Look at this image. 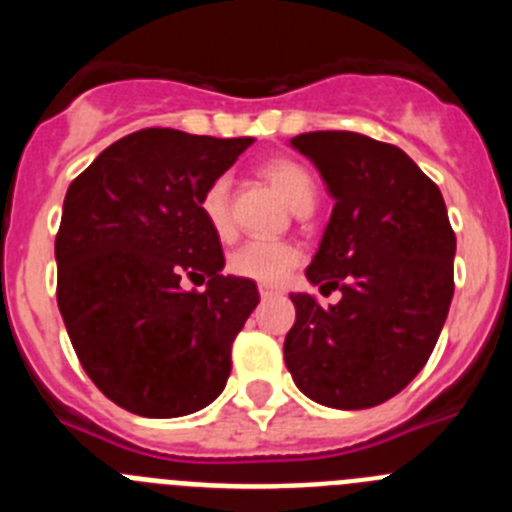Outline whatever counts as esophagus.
<instances>
[{
    "label": "esophagus",
    "instance_id": "obj_1",
    "mask_svg": "<svg viewBox=\"0 0 512 512\" xmlns=\"http://www.w3.org/2000/svg\"><path fill=\"white\" fill-rule=\"evenodd\" d=\"M259 295L264 297H277L279 295V289L277 287H271V284H259Z\"/></svg>",
    "mask_w": 512,
    "mask_h": 512
}]
</instances>
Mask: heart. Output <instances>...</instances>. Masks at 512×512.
<instances>
[{
	"mask_svg": "<svg viewBox=\"0 0 512 512\" xmlns=\"http://www.w3.org/2000/svg\"><path fill=\"white\" fill-rule=\"evenodd\" d=\"M264 176L292 210L307 205V202H315V197H318V184H315L312 174L292 158L269 161L264 166ZM200 212L217 238H223V241L230 238L233 220H230V187L225 176H217L207 184L200 197ZM300 259L302 253L292 243L248 241L230 253L228 269L235 277L251 279V282L279 284L289 277V271L300 264Z\"/></svg>",
	"mask_w": 512,
	"mask_h": 512,
	"instance_id": "heart-1",
	"label": "heart"
}]
</instances>
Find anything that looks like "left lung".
I'll return each instance as SVG.
<instances>
[{
	"mask_svg": "<svg viewBox=\"0 0 512 512\" xmlns=\"http://www.w3.org/2000/svg\"><path fill=\"white\" fill-rule=\"evenodd\" d=\"M310 158L333 212L307 266L330 307L295 292L284 361L302 395L364 410L405 390L431 356L454 297L456 235L441 189L390 143L348 130L289 140Z\"/></svg>",
	"mask_w": 512,
	"mask_h": 512,
	"instance_id": "1",
	"label": "left lung"
}]
</instances>
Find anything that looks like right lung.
<instances>
[{
    "mask_svg": "<svg viewBox=\"0 0 512 512\" xmlns=\"http://www.w3.org/2000/svg\"><path fill=\"white\" fill-rule=\"evenodd\" d=\"M253 138L146 128L104 148L71 182L56 235L58 310L84 372L143 418L207 408L230 377V346L259 305L223 274L200 197ZM208 279L202 293L181 279Z\"/></svg>",
    "mask_w": 512,
    "mask_h": 512,
    "instance_id": "right-lung-1",
    "label": "right lung"
}]
</instances>
